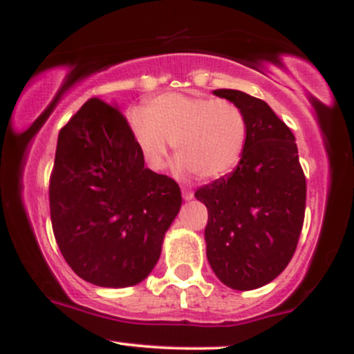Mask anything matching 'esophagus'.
<instances>
[{
	"instance_id": "obj_1",
	"label": "esophagus",
	"mask_w": 354,
	"mask_h": 354,
	"mask_svg": "<svg viewBox=\"0 0 354 354\" xmlns=\"http://www.w3.org/2000/svg\"><path fill=\"white\" fill-rule=\"evenodd\" d=\"M193 191L191 189H188V188H183V198H185L186 201H189V200H193Z\"/></svg>"
}]
</instances>
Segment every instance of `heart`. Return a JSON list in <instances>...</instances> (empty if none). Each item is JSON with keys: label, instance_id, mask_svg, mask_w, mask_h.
I'll return each mask as SVG.
<instances>
[{"label": "heart", "instance_id": "b5f03b06", "mask_svg": "<svg viewBox=\"0 0 354 354\" xmlns=\"http://www.w3.org/2000/svg\"><path fill=\"white\" fill-rule=\"evenodd\" d=\"M129 129L146 163L161 169L174 145L178 168L201 180H218L236 168L245 153L248 123L228 100L169 93L128 115Z\"/></svg>", "mask_w": 354, "mask_h": 354}]
</instances>
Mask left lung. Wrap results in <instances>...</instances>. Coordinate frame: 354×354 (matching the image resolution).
Returning <instances> with one entry per match:
<instances>
[{
    "label": "left lung",
    "mask_w": 354,
    "mask_h": 354,
    "mask_svg": "<svg viewBox=\"0 0 354 354\" xmlns=\"http://www.w3.org/2000/svg\"><path fill=\"white\" fill-rule=\"evenodd\" d=\"M213 95L243 109L248 138L236 169L194 193L208 208L206 256L226 286L256 290L293 258L304 221L306 178L293 133L268 103L238 89H214Z\"/></svg>",
    "instance_id": "obj_1"
}]
</instances>
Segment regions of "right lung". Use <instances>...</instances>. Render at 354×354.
I'll return each instance as SVG.
<instances>
[{
  "label": "right lung",
  "instance_id": "right-lung-1",
  "mask_svg": "<svg viewBox=\"0 0 354 354\" xmlns=\"http://www.w3.org/2000/svg\"><path fill=\"white\" fill-rule=\"evenodd\" d=\"M180 208L178 183L145 168L116 106L91 98L61 128L51 225L61 254L84 281L103 288L143 281Z\"/></svg>",
  "mask_w": 354,
  "mask_h": 354
}]
</instances>
